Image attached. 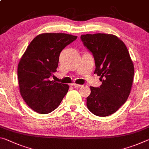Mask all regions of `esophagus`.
Masks as SVG:
<instances>
[{
    "instance_id": "esophagus-1",
    "label": "esophagus",
    "mask_w": 149,
    "mask_h": 149,
    "mask_svg": "<svg viewBox=\"0 0 149 149\" xmlns=\"http://www.w3.org/2000/svg\"><path fill=\"white\" fill-rule=\"evenodd\" d=\"M73 86H74L75 87H77V88H79V87H81L82 86L81 85H79V84H72Z\"/></svg>"
}]
</instances>
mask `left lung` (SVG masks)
<instances>
[{"label": "left lung", "mask_w": 149, "mask_h": 149, "mask_svg": "<svg viewBox=\"0 0 149 149\" xmlns=\"http://www.w3.org/2000/svg\"><path fill=\"white\" fill-rule=\"evenodd\" d=\"M81 39L93 54L96 66L94 74L102 81L100 87H90L87 107L97 116H109L128 99L133 81V62L125 44L115 35L84 34Z\"/></svg>", "instance_id": "obj_1"}]
</instances>
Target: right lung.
<instances>
[{"label": "right lung", "instance_id": "add662e5", "mask_svg": "<svg viewBox=\"0 0 149 149\" xmlns=\"http://www.w3.org/2000/svg\"><path fill=\"white\" fill-rule=\"evenodd\" d=\"M77 36L64 33H43L28 45L18 65L20 95L38 113L55 110L68 93V84L50 81L58 68L60 54Z\"/></svg>", "mask_w": 149, "mask_h": 149}]
</instances>
